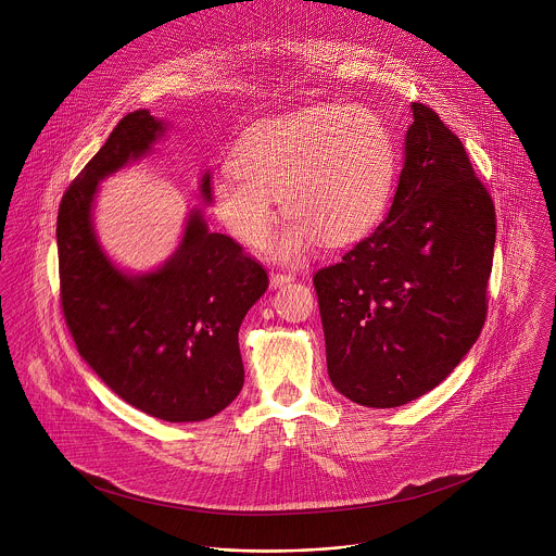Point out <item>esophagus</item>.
Here are the masks:
<instances>
[{"instance_id": "obj_1", "label": "esophagus", "mask_w": 556, "mask_h": 556, "mask_svg": "<svg viewBox=\"0 0 556 556\" xmlns=\"http://www.w3.org/2000/svg\"><path fill=\"white\" fill-rule=\"evenodd\" d=\"M295 278L291 276V274H278V271H271V276H269V287L271 289H280V287H285V285H289V282H293Z\"/></svg>"}]
</instances>
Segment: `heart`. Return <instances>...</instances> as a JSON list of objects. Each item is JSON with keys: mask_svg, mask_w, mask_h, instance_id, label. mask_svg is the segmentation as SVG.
Returning a JSON list of instances; mask_svg holds the SVG:
<instances>
[{"mask_svg": "<svg viewBox=\"0 0 556 556\" xmlns=\"http://www.w3.org/2000/svg\"><path fill=\"white\" fill-rule=\"evenodd\" d=\"M231 166L210 186L216 218L241 243L261 245L278 199L289 218L269 252L295 263L318 238L344 245L381 220L396 179V141L372 109L327 102L252 126Z\"/></svg>", "mask_w": 556, "mask_h": 556, "instance_id": "b5f03b06", "label": "heart"}]
</instances>
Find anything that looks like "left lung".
Instances as JSON below:
<instances>
[{"label": "left lung", "instance_id": "1", "mask_svg": "<svg viewBox=\"0 0 556 556\" xmlns=\"http://www.w3.org/2000/svg\"><path fill=\"white\" fill-rule=\"evenodd\" d=\"M410 113L386 220L315 274L329 381L372 408L428 394L471 351L496 238L463 141L432 109Z\"/></svg>", "mask_w": 556, "mask_h": 556}]
</instances>
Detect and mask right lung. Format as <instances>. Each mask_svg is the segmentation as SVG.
I'll return each instance as SVG.
<instances>
[{
    "label": "right lung",
    "mask_w": 556,
    "mask_h": 556,
    "mask_svg": "<svg viewBox=\"0 0 556 556\" xmlns=\"http://www.w3.org/2000/svg\"><path fill=\"white\" fill-rule=\"evenodd\" d=\"M168 122L128 113L66 190L58 214L62 308L80 357L135 408L164 421H203L243 388L239 325L267 291L265 269L203 212L186 216L173 254L148 271L119 267L93 227L100 181L150 159ZM212 173L199 194L210 205Z\"/></svg>",
    "instance_id": "right-lung-1"
}]
</instances>
